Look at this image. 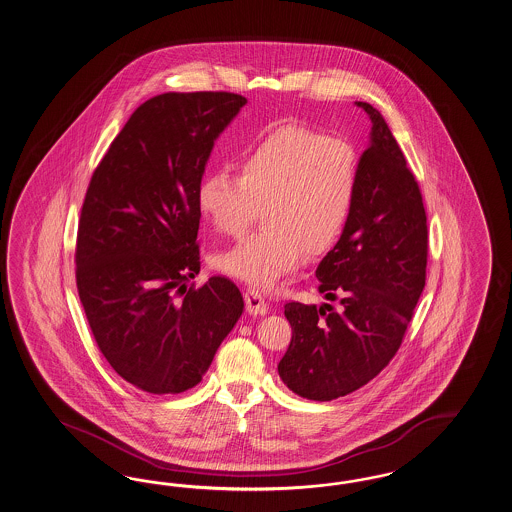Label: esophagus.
Segmentation results:
<instances>
[{
	"label": "esophagus",
	"mask_w": 512,
	"mask_h": 512,
	"mask_svg": "<svg viewBox=\"0 0 512 512\" xmlns=\"http://www.w3.org/2000/svg\"><path fill=\"white\" fill-rule=\"evenodd\" d=\"M244 302L249 315H266L268 313V302L264 300L263 292L259 289H246Z\"/></svg>",
	"instance_id": "esophagus-1"
}]
</instances>
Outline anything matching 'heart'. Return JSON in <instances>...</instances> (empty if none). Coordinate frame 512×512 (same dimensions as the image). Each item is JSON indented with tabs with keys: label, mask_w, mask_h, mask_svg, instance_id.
<instances>
[{
	"label": "heart",
	"mask_w": 512,
	"mask_h": 512,
	"mask_svg": "<svg viewBox=\"0 0 512 512\" xmlns=\"http://www.w3.org/2000/svg\"><path fill=\"white\" fill-rule=\"evenodd\" d=\"M358 192L352 147L302 126L277 128L244 158L240 175L212 171L197 186V208L221 235L264 227L221 251L223 272L274 287L305 255L328 253L345 233Z\"/></svg>",
	"instance_id": "1"
}]
</instances>
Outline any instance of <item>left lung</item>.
Instances as JSON below:
<instances>
[{
    "instance_id": "1",
    "label": "left lung",
    "mask_w": 512,
    "mask_h": 512,
    "mask_svg": "<svg viewBox=\"0 0 512 512\" xmlns=\"http://www.w3.org/2000/svg\"><path fill=\"white\" fill-rule=\"evenodd\" d=\"M358 164L356 203L345 233L317 268L328 304L289 302L292 339L277 373L311 401L365 386L401 348L425 289L429 229L423 195L380 111Z\"/></svg>"
}]
</instances>
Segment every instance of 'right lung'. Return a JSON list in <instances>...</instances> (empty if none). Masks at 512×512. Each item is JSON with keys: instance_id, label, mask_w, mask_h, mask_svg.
<instances>
[{"instance_id": "add662e5", "label": "right lung", "mask_w": 512, "mask_h": 512, "mask_svg": "<svg viewBox=\"0 0 512 512\" xmlns=\"http://www.w3.org/2000/svg\"><path fill=\"white\" fill-rule=\"evenodd\" d=\"M248 100L225 91L143 102L100 160L76 238V287L102 356L143 391L197 386L242 315L229 277L199 270L197 186L214 139Z\"/></svg>"}]
</instances>
